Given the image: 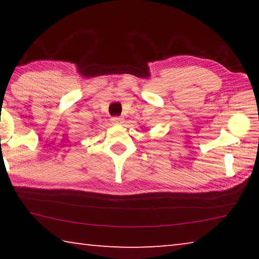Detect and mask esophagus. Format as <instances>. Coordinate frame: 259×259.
<instances>
[{"instance_id":"obj_1","label":"esophagus","mask_w":259,"mask_h":259,"mask_svg":"<svg viewBox=\"0 0 259 259\" xmlns=\"http://www.w3.org/2000/svg\"><path fill=\"white\" fill-rule=\"evenodd\" d=\"M112 122L114 124H123L124 119H123V117H121V116H115V117H113V119H112Z\"/></svg>"}]
</instances>
